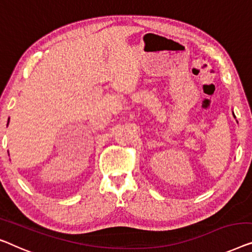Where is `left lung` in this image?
Here are the masks:
<instances>
[{
    "mask_svg": "<svg viewBox=\"0 0 252 252\" xmlns=\"http://www.w3.org/2000/svg\"><path fill=\"white\" fill-rule=\"evenodd\" d=\"M233 116H234V112H233ZM234 118H235V116H234Z\"/></svg>",
    "mask_w": 252,
    "mask_h": 252,
    "instance_id": "8db88e82",
    "label": "left lung"
}]
</instances>
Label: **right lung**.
<instances>
[{
	"label": "right lung",
	"mask_w": 252,
	"mask_h": 252,
	"mask_svg": "<svg viewBox=\"0 0 252 252\" xmlns=\"http://www.w3.org/2000/svg\"><path fill=\"white\" fill-rule=\"evenodd\" d=\"M9 119H10V118H9ZM8 124H9V122H8Z\"/></svg>",
	"instance_id": "right-lung-1"
}]
</instances>
